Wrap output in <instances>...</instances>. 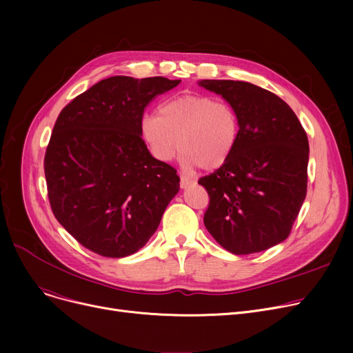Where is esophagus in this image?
<instances>
[{
    "label": "esophagus",
    "instance_id": "1",
    "mask_svg": "<svg viewBox=\"0 0 353 353\" xmlns=\"http://www.w3.org/2000/svg\"><path fill=\"white\" fill-rule=\"evenodd\" d=\"M194 183L196 181L192 177H189V176H180V188L181 189H188V188L193 186Z\"/></svg>",
    "mask_w": 353,
    "mask_h": 353
}]
</instances>
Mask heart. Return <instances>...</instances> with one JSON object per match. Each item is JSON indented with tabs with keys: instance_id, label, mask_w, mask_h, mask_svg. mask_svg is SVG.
<instances>
[{
	"instance_id": "1",
	"label": "heart",
	"mask_w": 353,
	"mask_h": 353,
	"mask_svg": "<svg viewBox=\"0 0 353 353\" xmlns=\"http://www.w3.org/2000/svg\"><path fill=\"white\" fill-rule=\"evenodd\" d=\"M239 117L225 101L203 94H181L165 100L159 114L140 120V134L152 156L170 161L181 152L186 169L216 170L233 154L239 140Z\"/></svg>"
}]
</instances>
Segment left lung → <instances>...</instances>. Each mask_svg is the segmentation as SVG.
Returning a JSON list of instances; mask_svg holds the SVG:
<instances>
[{
    "instance_id": "8db88e82",
    "label": "left lung",
    "mask_w": 353,
    "mask_h": 353,
    "mask_svg": "<svg viewBox=\"0 0 353 353\" xmlns=\"http://www.w3.org/2000/svg\"><path fill=\"white\" fill-rule=\"evenodd\" d=\"M237 113L232 157L199 184L209 194L205 226L234 254L263 252L289 236L307 190L309 141L293 110L246 81L203 80Z\"/></svg>"
}]
</instances>
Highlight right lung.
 <instances>
[{
    "mask_svg": "<svg viewBox=\"0 0 353 353\" xmlns=\"http://www.w3.org/2000/svg\"><path fill=\"white\" fill-rule=\"evenodd\" d=\"M179 83L108 77L61 110L44 157L48 200L59 223L85 249L124 257L157 230L180 177L148 152L140 120L148 103Z\"/></svg>",
    "mask_w": 353,
    "mask_h": 353,
    "instance_id": "add662e5",
    "label": "right lung"
}]
</instances>
